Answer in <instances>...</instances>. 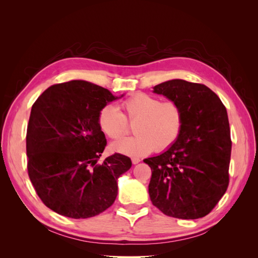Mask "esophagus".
<instances>
[{"label": "esophagus", "instance_id": "34e87169", "mask_svg": "<svg viewBox=\"0 0 258 258\" xmlns=\"http://www.w3.org/2000/svg\"><path fill=\"white\" fill-rule=\"evenodd\" d=\"M131 161H132V163H134V165H137V163L141 161V159L138 158V157H134V158H131Z\"/></svg>", "mask_w": 258, "mask_h": 258}]
</instances>
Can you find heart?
<instances>
[{
	"mask_svg": "<svg viewBox=\"0 0 258 258\" xmlns=\"http://www.w3.org/2000/svg\"><path fill=\"white\" fill-rule=\"evenodd\" d=\"M124 114L116 105L108 103L101 107L98 122L104 134L119 140L130 132L135 123L136 136L120 140L111 145V150L134 157L150 154L154 150L163 152L179 139L184 128V111L175 101H165L138 93L121 104Z\"/></svg>",
	"mask_w": 258,
	"mask_h": 258,
	"instance_id": "obj_1",
	"label": "heart"
}]
</instances>
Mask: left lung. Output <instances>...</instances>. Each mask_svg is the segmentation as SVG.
I'll use <instances>...</instances> for the list:
<instances>
[{"label": "left lung", "instance_id": "left-lung-1", "mask_svg": "<svg viewBox=\"0 0 258 258\" xmlns=\"http://www.w3.org/2000/svg\"><path fill=\"white\" fill-rule=\"evenodd\" d=\"M154 92L181 105L185 119L174 145L144 159L152 169L151 200L168 216L204 217L229 185L231 139L227 111L204 84L172 80L155 86Z\"/></svg>", "mask_w": 258, "mask_h": 258}]
</instances>
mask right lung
<instances>
[{
  "label": "right lung",
  "instance_id": "right-lung-1",
  "mask_svg": "<svg viewBox=\"0 0 258 258\" xmlns=\"http://www.w3.org/2000/svg\"><path fill=\"white\" fill-rule=\"evenodd\" d=\"M116 99L101 86L71 81L50 86L32 105L28 174L37 196L56 213L88 218L114 204L117 178L132 163L118 153L98 163L106 146L98 114Z\"/></svg>",
  "mask_w": 258,
  "mask_h": 258
}]
</instances>
